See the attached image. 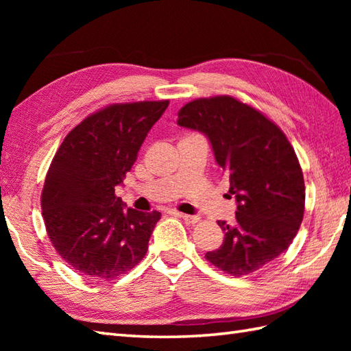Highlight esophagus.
<instances>
[{"mask_svg": "<svg viewBox=\"0 0 351 351\" xmlns=\"http://www.w3.org/2000/svg\"><path fill=\"white\" fill-rule=\"evenodd\" d=\"M180 217L184 219L187 223H191V225H195V223L200 220V217H197V215H190V214H180Z\"/></svg>", "mask_w": 351, "mask_h": 351, "instance_id": "obj_1", "label": "esophagus"}]
</instances>
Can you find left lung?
Wrapping results in <instances>:
<instances>
[{
  "mask_svg": "<svg viewBox=\"0 0 351 351\" xmlns=\"http://www.w3.org/2000/svg\"><path fill=\"white\" fill-rule=\"evenodd\" d=\"M178 125L208 137L237 200L232 225L217 221L223 244L205 258L232 276L271 264L293 243L304 213L303 171L285 134L232 96L185 104Z\"/></svg>",
  "mask_w": 351,
  "mask_h": 351,
  "instance_id": "left-lung-1",
  "label": "left lung"
}]
</instances>
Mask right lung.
Wrapping results in <instances>:
<instances>
[{"label": "right lung", "instance_id": "right-lung-1", "mask_svg": "<svg viewBox=\"0 0 351 351\" xmlns=\"http://www.w3.org/2000/svg\"><path fill=\"white\" fill-rule=\"evenodd\" d=\"M167 107L169 101H143L96 111L52 158L42 190L45 226L58 255L86 278H119L146 255L161 214L125 208L114 190Z\"/></svg>", "mask_w": 351, "mask_h": 351}]
</instances>
